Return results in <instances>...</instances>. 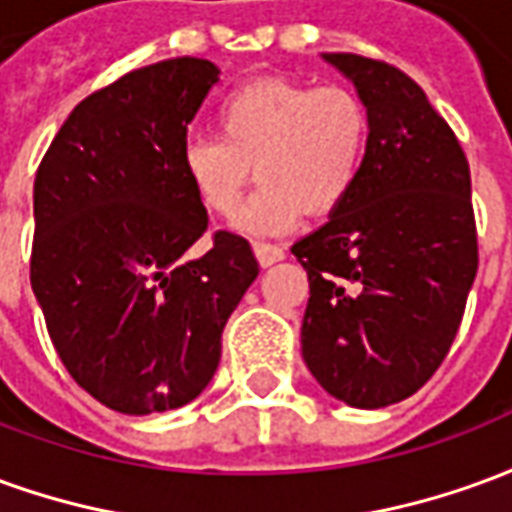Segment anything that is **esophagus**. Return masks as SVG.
<instances>
[{
	"label": "esophagus",
	"instance_id": "esophagus-1",
	"mask_svg": "<svg viewBox=\"0 0 512 512\" xmlns=\"http://www.w3.org/2000/svg\"><path fill=\"white\" fill-rule=\"evenodd\" d=\"M255 257L260 266L268 268V266H274V263H279V260H285V249L277 244H263V241H257Z\"/></svg>",
	"mask_w": 512,
	"mask_h": 512
}]
</instances>
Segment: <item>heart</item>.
<instances>
[{
    "label": "heart",
    "instance_id": "obj_1",
    "mask_svg": "<svg viewBox=\"0 0 512 512\" xmlns=\"http://www.w3.org/2000/svg\"><path fill=\"white\" fill-rule=\"evenodd\" d=\"M216 128L219 136L183 142L180 169L205 211L233 216L255 164L260 186L235 216V230L252 238L288 233L307 211L340 208L370 145L365 101L337 84H246L224 98Z\"/></svg>",
    "mask_w": 512,
    "mask_h": 512
}]
</instances>
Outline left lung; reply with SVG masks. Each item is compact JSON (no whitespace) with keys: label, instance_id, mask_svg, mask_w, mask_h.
Segmentation results:
<instances>
[{"label":"left lung","instance_id":"1","mask_svg":"<svg viewBox=\"0 0 512 512\" xmlns=\"http://www.w3.org/2000/svg\"><path fill=\"white\" fill-rule=\"evenodd\" d=\"M370 112L362 175L329 222L293 244L310 279L301 356L354 408L406 400L444 362L477 274L472 178L414 79L359 54H321Z\"/></svg>","mask_w":512,"mask_h":512}]
</instances>
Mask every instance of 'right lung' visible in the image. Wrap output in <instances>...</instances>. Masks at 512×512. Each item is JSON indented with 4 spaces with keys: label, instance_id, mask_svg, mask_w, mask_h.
I'll list each match as a JSON object with an SVG mask.
<instances>
[{
    "label": "right lung",
    "instance_id": "right-lung-1",
    "mask_svg": "<svg viewBox=\"0 0 512 512\" xmlns=\"http://www.w3.org/2000/svg\"><path fill=\"white\" fill-rule=\"evenodd\" d=\"M219 68L178 57L126 73L73 109L35 175L32 290L73 381L120 414L191 403L257 260L246 238L197 244L208 213L180 147Z\"/></svg>",
    "mask_w": 512,
    "mask_h": 512
}]
</instances>
